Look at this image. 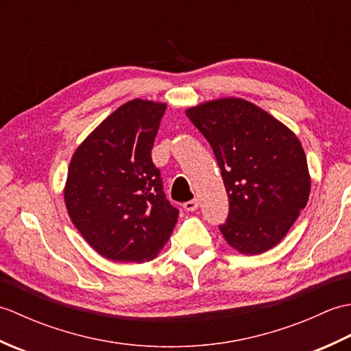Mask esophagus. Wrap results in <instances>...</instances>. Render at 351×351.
Masks as SVG:
<instances>
[{"mask_svg":"<svg viewBox=\"0 0 351 351\" xmlns=\"http://www.w3.org/2000/svg\"><path fill=\"white\" fill-rule=\"evenodd\" d=\"M184 208H185V211H196L197 208H199V200L197 199H193V200H189V202H185L184 204Z\"/></svg>","mask_w":351,"mask_h":351,"instance_id":"34e87169","label":"esophagus"}]
</instances>
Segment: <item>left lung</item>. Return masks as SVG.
I'll use <instances>...</instances> for the list:
<instances>
[{
  "instance_id": "1",
  "label": "left lung",
  "mask_w": 351,
  "mask_h": 351,
  "mask_svg": "<svg viewBox=\"0 0 351 351\" xmlns=\"http://www.w3.org/2000/svg\"><path fill=\"white\" fill-rule=\"evenodd\" d=\"M217 158L229 214L220 230L243 255L273 249L308 204L311 176L300 140L255 104L221 98L185 111Z\"/></svg>"
}]
</instances>
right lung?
I'll return each mask as SVG.
<instances>
[{
    "mask_svg": "<svg viewBox=\"0 0 351 351\" xmlns=\"http://www.w3.org/2000/svg\"><path fill=\"white\" fill-rule=\"evenodd\" d=\"M166 104L132 99L88 134L69 164L66 210L84 240L114 263H145L167 243L178 214L151 158Z\"/></svg>",
    "mask_w": 351,
    "mask_h": 351,
    "instance_id": "right-lung-1",
    "label": "right lung"
}]
</instances>
